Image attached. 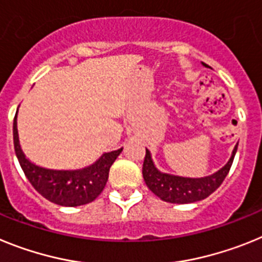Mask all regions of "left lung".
Listing matches in <instances>:
<instances>
[{
    "label": "left lung",
    "mask_w": 262,
    "mask_h": 262,
    "mask_svg": "<svg viewBox=\"0 0 262 262\" xmlns=\"http://www.w3.org/2000/svg\"><path fill=\"white\" fill-rule=\"evenodd\" d=\"M202 64L207 67L204 63ZM237 145L238 142L232 150L229 161L222 169L202 178H188V177H179V175H172L169 172H162L157 169L151 154L146 149V156H145L144 166H142L144 181L154 195L167 203L187 204L203 200L207 196H210L223 183L231 169L235 154L237 151Z\"/></svg>",
    "instance_id": "obj_1"
}]
</instances>
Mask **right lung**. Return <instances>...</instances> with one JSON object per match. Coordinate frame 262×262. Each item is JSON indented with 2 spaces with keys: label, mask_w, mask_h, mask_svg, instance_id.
Instances as JSON below:
<instances>
[{
  "label": "right lung",
  "mask_w": 262,
  "mask_h": 262,
  "mask_svg": "<svg viewBox=\"0 0 262 262\" xmlns=\"http://www.w3.org/2000/svg\"><path fill=\"white\" fill-rule=\"evenodd\" d=\"M18 113V111H17ZM17 113L13 122L14 150L26 178L43 198L64 207L88 204L96 199L108 181L109 169L122 147L104 153L92 165L76 170H54L38 166L26 158L19 145L17 129Z\"/></svg>",
  "instance_id": "right-lung-1"
}]
</instances>
